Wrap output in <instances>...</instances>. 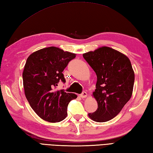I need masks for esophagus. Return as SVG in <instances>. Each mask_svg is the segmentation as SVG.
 Returning <instances> with one entry per match:
<instances>
[{
	"label": "esophagus",
	"instance_id": "obj_1",
	"mask_svg": "<svg viewBox=\"0 0 153 153\" xmlns=\"http://www.w3.org/2000/svg\"><path fill=\"white\" fill-rule=\"evenodd\" d=\"M87 93L85 91H83L82 93L79 95V97H82V98H85V97H87Z\"/></svg>",
	"mask_w": 153,
	"mask_h": 153
}]
</instances>
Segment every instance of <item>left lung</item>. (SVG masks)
<instances>
[{
  "label": "left lung",
  "mask_w": 153,
  "mask_h": 153,
  "mask_svg": "<svg viewBox=\"0 0 153 153\" xmlns=\"http://www.w3.org/2000/svg\"><path fill=\"white\" fill-rule=\"evenodd\" d=\"M97 81L93 97L98 103L91 119L105 122L118 114L132 95L135 74L129 58L112 48L102 47L83 54Z\"/></svg>",
  "instance_id": "obj_1"
}]
</instances>
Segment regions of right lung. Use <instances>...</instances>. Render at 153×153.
<instances>
[{
  "label": "right lung",
  "instance_id": "1",
  "mask_svg": "<svg viewBox=\"0 0 153 153\" xmlns=\"http://www.w3.org/2000/svg\"><path fill=\"white\" fill-rule=\"evenodd\" d=\"M75 58V54L54 47L42 48L27 58L22 74L25 95L45 121L59 122L66 118L68 104L77 98L74 93L55 89L60 81L66 82L62 71Z\"/></svg>",
  "mask_w": 153,
  "mask_h": 153
}]
</instances>
